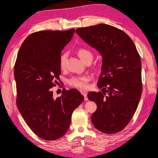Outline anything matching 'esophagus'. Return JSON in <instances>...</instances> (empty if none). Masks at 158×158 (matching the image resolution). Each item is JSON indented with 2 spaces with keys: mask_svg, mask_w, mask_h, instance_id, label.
Instances as JSON below:
<instances>
[{
  "mask_svg": "<svg viewBox=\"0 0 158 158\" xmlns=\"http://www.w3.org/2000/svg\"><path fill=\"white\" fill-rule=\"evenodd\" d=\"M81 94L84 96L85 101H87V100H88V97H87V93L85 92V91H81Z\"/></svg>",
  "mask_w": 158,
  "mask_h": 158,
  "instance_id": "obj_1",
  "label": "esophagus"
}]
</instances>
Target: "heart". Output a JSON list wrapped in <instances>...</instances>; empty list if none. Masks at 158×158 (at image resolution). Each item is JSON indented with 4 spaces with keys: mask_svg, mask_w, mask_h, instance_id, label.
<instances>
[{
    "mask_svg": "<svg viewBox=\"0 0 158 158\" xmlns=\"http://www.w3.org/2000/svg\"><path fill=\"white\" fill-rule=\"evenodd\" d=\"M77 55L79 58L83 60L84 62H86L88 60H93V52L87 48H80L77 50ZM68 59V54L67 52H64L60 56V67L61 69H64L65 68L66 61ZM90 81V76L88 75H79V76H73L70 77V79L68 80V84L70 86L73 87L75 88L78 89H86L88 88V83Z\"/></svg>",
    "mask_w": 158,
    "mask_h": 158,
    "instance_id": "b5f03b06",
    "label": "heart"
}]
</instances>
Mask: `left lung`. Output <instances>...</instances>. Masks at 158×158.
I'll use <instances>...</instances> for the list:
<instances>
[{
	"label": "left lung",
	"instance_id": "obj_1",
	"mask_svg": "<svg viewBox=\"0 0 158 158\" xmlns=\"http://www.w3.org/2000/svg\"><path fill=\"white\" fill-rule=\"evenodd\" d=\"M76 33L102 56L98 82L102 92L88 94V99L97 105L91 117L93 124L104 133H117L131 120L140 101L143 91L140 55L124 31L110 25L80 28Z\"/></svg>",
	"mask_w": 158,
	"mask_h": 158
}]
</instances>
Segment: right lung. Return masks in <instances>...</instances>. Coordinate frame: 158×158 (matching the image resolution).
Masks as SVG:
<instances>
[{
    "label": "right lung",
    "mask_w": 158,
    "mask_h": 158,
    "mask_svg": "<svg viewBox=\"0 0 158 158\" xmlns=\"http://www.w3.org/2000/svg\"><path fill=\"white\" fill-rule=\"evenodd\" d=\"M75 29L41 31L26 38L14 67L16 106L27 125L39 138L55 140L68 131L71 116L84 100L76 89H63L53 98L52 87L61 73V51L71 40Z\"/></svg>",
    "instance_id": "obj_1"
}]
</instances>
